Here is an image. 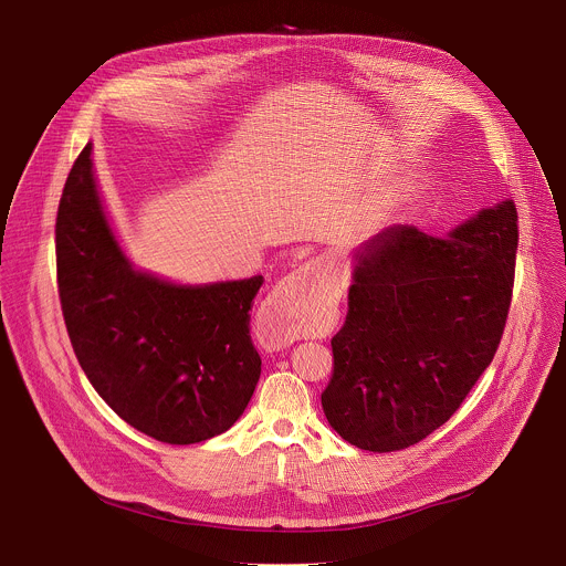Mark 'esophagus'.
<instances>
[{"instance_id": "esophagus-1", "label": "esophagus", "mask_w": 566, "mask_h": 566, "mask_svg": "<svg viewBox=\"0 0 566 566\" xmlns=\"http://www.w3.org/2000/svg\"><path fill=\"white\" fill-rule=\"evenodd\" d=\"M315 264H304L264 302L258 315V332L264 343L284 347L302 336V319L308 311V297L304 286L313 275Z\"/></svg>"}]
</instances>
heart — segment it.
Instances as JSON below:
<instances>
[{"label":"heart","instance_id":"1","mask_svg":"<svg viewBox=\"0 0 566 566\" xmlns=\"http://www.w3.org/2000/svg\"><path fill=\"white\" fill-rule=\"evenodd\" d=\"M408 195H410V188H408V186H396V188L387 190L382 199H385L387 206H396V203H400V201H406Z\"/></svg>","mask_w":566,"mask_h":566}]
</instances>
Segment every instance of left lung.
<instances>
[{"instance_id": "left-lung-1", "label": "left lung", "mask_w": 566, "mask_h": 566, "mask_svg": "<svg viewBox=\"0 0 566 566\" xmlns=\"http://www.w3.org/2000/svg\"><path fill=\"white\" fill-rule=\"evenodd\" d=\"M515 253L511 199L446 237L391 226L356 249L349 311L322 391V410L345 441L402 450L459 410L500 347Z\"/></svg>"}]
</instances>
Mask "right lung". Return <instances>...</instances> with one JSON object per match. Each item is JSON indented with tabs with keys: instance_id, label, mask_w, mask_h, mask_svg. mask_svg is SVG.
<instances>
[{
	"instance_id": "add662e5",
	"label": "right lung",
	"mask_w": 566,
	"mask_h": 566,
	"mask_svg": "<svg viewBox=\"0 0 566 566\" xmlns=\"http://www.w3.org/2000/svg\"><path fill=\"white\" fill-rule=\"evenodd\" d=\"M92 149L75 158L55 221L75 358L138 432L172 446L212 439L244 415L262 374L249 311L264 280L177 284L136 269L105 212Z\"/></svg>"
}]
</instances>
